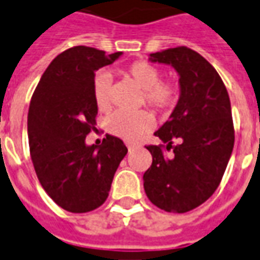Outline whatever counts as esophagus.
<instances>
[{"mask_svg":"<svg viewBox=\"0 0 260 260\" xmlns=\"http://www.w3.org/2000/svg\"><path fill=\"white\" fill-rule=\"evenodd\" d=\"M126 146L128 150H132V149H134V147H137V144H136V143H127Z\"/></svg>","mask_w":260,"mask_h":260,"instance_id":"esophagus-1","label":"esophagus"}]
</instances>
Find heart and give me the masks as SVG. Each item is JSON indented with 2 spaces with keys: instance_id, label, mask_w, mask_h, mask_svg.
I'll return each instance as SVG.
<instances>
[{
  "instance_id": "heart-1",
  "label": "heart",
  "mask_w": 260,
  "mask_h": 260,
  "mask_svg": "<svg viewBox=\"0 0 260 260\" xmlns=\"http://www.w3.org/2000/svg\"><path fill=\"white\" fill-rule=\"evenodd\" d=\"M124 76L143 88L142 103L158 113H169L175 109L180 99V87L173 80H165L161 70L149 61L137 60L124 70ZM111 77L100 71L93 80V99L99 110H107L111 103ZM153 126L149 111H123L111 113L106 120L110 133L126 142L140 139Z\"/></svg>"
}]
</instances>
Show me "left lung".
<instances>
[{
	"label": "left lung",
	"mask_w": 260,
	"mask_h": 260,
	"mask_svg": "<svg viewBox=\"0 0 260 260\" xmlns=\"http://www.w3.org/2000/svg\"><path fill=\"white\" fill-rule=\"evenodd\" d=\"M150 57L175 67L182 94L170 118L154 133L163 144L146 146L153 161L143 184L154 206L186 213L205 203L222 182L235 144L231 100L215 67L189 47Z\"/></svg>",
	"instance_id": "1"
}]
</instances>
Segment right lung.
<instances>
[{"label": "right lung", "mask_w": 260, "mask_h": 260, "mask_svg": "<svg viewBox=\"0 0 260 260\" xmlns=\"http://www.w3.org/2000/svg\"><path fill=\"white\" fill-rule=\"evenodd\" d=\"M121 53L76 45L47 67L28 110L29 154L37 177L51 199L71 213H87L109 198L126 144L107 134L99 146H85L95 130L94 73Z\"/></svg>", "instance_id": "add662e5"}]
</instances>
